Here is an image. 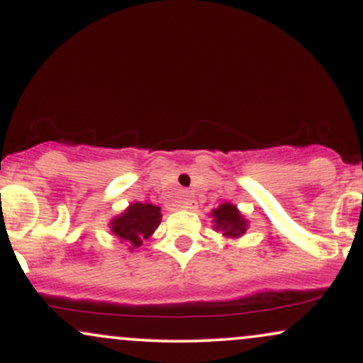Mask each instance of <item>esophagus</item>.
Segmentation results:
<instances>
[{"label":"esophagus","mask_w":363,"mask_h":363,"mask_svg":"<svg viewBox=\"0 0 363 363\" xmlns=\"http://www.w3.org/2000/svg\"><path fill=\"white\" fill-rule=\"evenodd\" d=\"M182 208V210H193V208L196 206V201L193 199V196L191 194H184L182 196L181 199V205H179Z\"/></svg>","instance_id":"esophagus-1"}]
</instances>
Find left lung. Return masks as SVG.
Returning a JSON list of instances; mask_svg holds the SVG:
<instances>
[{"label":"left lung","mask_w":363,"mask_h":363,"mask_svg":"<svg viewBox=\"0 0 363 363\" xmlns=\"http://www.w3.org/2000/svg\"><path fill=\"white\" fill-rule=\"evenodd\" d=\"M215 222V230H222L225 237H237L244 235L247 230V220L240 215V211L237 210V206L230 205V203H223L216 210L211 211Z\"/></svg>","instance_id":"8db88e82"}]
</instances>
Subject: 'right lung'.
I'll return each mask as SVG.
<instances>
[{
  "mask_svg": "<svg viewBox=\"0 0 363 363\" xmlns=\"http://www.w3.org/2000/svg\"><path fill=\"white\" fill-rule=\"evenodd\" d=\"M160 208L150 203H133L119 216L111 220V230L121 242H128L129 249L140 247L160 225Z\"/></svg>",
  "mask_w": 363,
  "mask_h": 363,
  "instance_id": "obj_1",
  "label": "right lung"
}]
</instances>
